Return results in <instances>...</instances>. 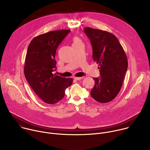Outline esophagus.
Returning a JSON list of instances; mask_svg holds the SVG:
<instances>
[{
    "label": "esophagus",
    "mask_w": 150,
    "mask_h": 150,
    "mask_svg": "<svg viewBox=\"0 0 150 150\" xmlns=\"http://www.w3.org/2000/svg\"><path fill=\"white\" fill-rule=\"evenodd\" d=\"M83 78V77H74V79L75 80H80L82 79Z\"/></svg>",
    "instance_id": "1"
}]
</instances>
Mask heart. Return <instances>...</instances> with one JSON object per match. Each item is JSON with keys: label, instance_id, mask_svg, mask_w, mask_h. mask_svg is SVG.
Here are the masks:
<instances>
[{"label": "heart", "instance_id": "obj_1", "mask_svg": "<svg viewBox=\"0 0 150 150\" xmlns=\"http://www.w3.org/2000/svg\"><path fill=\"white\" fill-rule=\"evenodd\" d=\"M72 41H73V46L76 45L80 43V42H82L81 40L78 37H74L72 39Z\"/></svg>", "mask_w": 150, "mask_h": 150}]
</instances>
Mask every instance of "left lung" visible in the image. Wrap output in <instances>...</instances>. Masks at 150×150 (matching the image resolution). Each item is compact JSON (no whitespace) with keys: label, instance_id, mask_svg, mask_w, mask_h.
<instances>
[{"label":"left lung","instance_id":"left-lung-1","mask_svg":"<svg viewBox=\"0 0 150 150\" xmlns=\"http://www.w3.org/2000/svg\"><path fill=\"white\" fill-rule=\"evenodd\" d=\"M91 41L93 57L98 63L100 77L93 78L94 87L91 91L97 101L106 103L119 93L127 69V59L124 50L113 34L89 27L84 28Z\"/></svg>","mask_w":150,"mask_h":150}]
</instances>
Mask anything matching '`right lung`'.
<instances>
[{
  "mask_svg": "<svg viewBox=\"0 0 150 150\" xmlns=\"http://www.w3.org/2000/svg\"><path fill=\"white\" fill-rule=\"evenodd\" d=\"M69 30L50 31L34 38L28 46L24 72L35 93L45 103L53 104L65 96V90L73 79L54 74L56 69L55 55Z\"/></svg>",
  "mask_w": 150,
  "mask_h": 150,
  "instance_id": "add662e5",
  "label": "right lung"
}]
</instances>
